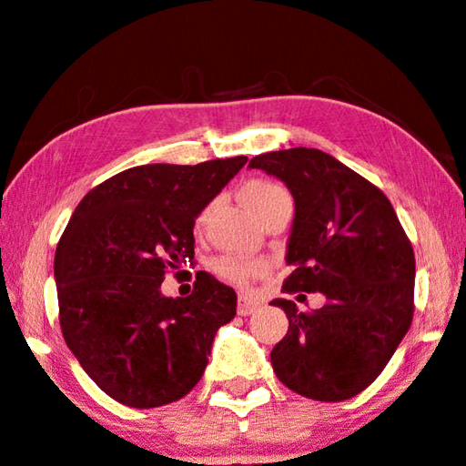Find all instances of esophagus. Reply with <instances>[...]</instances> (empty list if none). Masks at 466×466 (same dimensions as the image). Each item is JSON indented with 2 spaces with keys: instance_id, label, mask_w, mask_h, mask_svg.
<instances>
[{
  "instance_id": "obj_1",
  "label": "esophagus",
  "mask_w": 466,
  "mask_h": 466,
  "mask_svg": "<svg viewBox=\"0 0 466 466\" xmlns=\"http://www.w3.org/2000/svg\"><path fill=\"white\" fill-rule=\"evenodd\" d=\"M256 309H258V300H254L252 296H248V294L239 296V300H238V313L239 315H252Z\"/></svg>"
}]
</instances>
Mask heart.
I'll list each match as a JSON object with an SVG mask.
<instances>
[{
  "label": "heart",
  "instance_id": "1",
  "mask_svg": "<svg viewBox=\"0 0 466 466\" xmlns=\"http://www.w3.org/2000/svg\"><path fill=\"white\" fill-rule=\"evenodd\" d=\"M281 195H288L286 188L271 183V180H252V183L244 188V201L252 212L258 210V208L262 204H267L268 199L281 198ZM206 214L208 210L199 214L195 227L201 228V225H204L206 220ZM265 268L267 265L262 260L244 258V256H233V254L220 256V258L214 260V273H217L220 279L235 283V286H246V283L265 273Z\"/></svg>",
  "mask_w": 466,
  "mask_h": 466
}]
</instances>
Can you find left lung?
Returning a JSON list of instances; mask_svg holds the SVG:
<instances>
[{"mask_svg": "<svg viewBox=\"0 0 466 466\" xmlns=\"http://www.w3.org/2000/svg\"><path fill=\"white\" fill-rule=\"evenodd\" d=\"M286 183L296 212L283 292L326 305L299 311L278 299L289 319L271 350L278 379L317 401H342L368 389L412 326L414 249L379 187L319 149L271 151L249 159Z\"/></svg>", "mask_w": 466, "mask_h": 466, "instance_id": "left-lung-1", "label": "left lung"}]
</instances>
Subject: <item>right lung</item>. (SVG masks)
Returning <instances> with one entry per match:
<instances>
[{
    "mask_svg": "<svg viewBox=\"0 0 466 466\" xmlns=\"http://www.w3.org/2000/svg\"><path fill=\"white\" fill-rule=\"evenodd\" d=\"M248 161L147 164L87 191L54 256L58 319L86 374L130 408L185 397L208 366L214 336L238 311V296L199 271L187 299L161 281L193 262L198 214Z\"/></svg>",
    "mask_w": 466,
    "mask_h": 466,
    "instance_id": "1",
    "label": "right lung"
}]
</instances>
